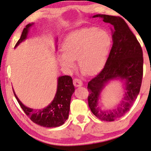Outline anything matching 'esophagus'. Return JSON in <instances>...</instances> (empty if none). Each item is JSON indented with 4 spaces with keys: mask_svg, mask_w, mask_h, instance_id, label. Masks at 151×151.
I'll use <instances>...</instances> for the list:
<instances>
[{
    "mask_svg": "<svg viewBox=\"0 0 151 151\" xmlns=\"http://www.w3.org/2000/svg\"><path fill=\"white\" fill-rule=\"evenodd\" d=\"M73 83L75 87H80V86H82V85H83L82 81L79 79H74L73 80Z\"/></svg>",
    "mask_w": 151,
    "mask_h": 151,
    "instance_id": "1",
    "label": "esophagus"
}]
</instances>
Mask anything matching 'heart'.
<instances>
[{
	"label": "heart",
	"instance_id": "1",
	"mask_svg": "<svg viewBox=\"0 0 151 151\" xmlns=\"http://www.w3.org/2000/svg\"><path fill=\"white\" fill-rule=\"evenodd\" d=\"M111 45V37L106 30L96 27L77 29L63 40L59 61L65 69L72 70L76 66L74 60L77 59L83 73L92 75L104 68Z\"/></svg>",
	"mask_w": 151,
	"mask_h": 151
}]
</instances>
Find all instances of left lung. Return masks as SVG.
Segmentation results:
<instances>
[{"mask_svg":"<svg viewBox=\"0 0 151 151\" xmlns=\"http://www.w3.org/2000/svg\"><path fill=\"white\" fill-rule=\"evenodd\" d=\"M112 26V47L101 72L88 82V106L98 119L112 122L122 117L137 97L143 76V52L135 36L124 20L119 17L96 14ZM119 80L125 90L122 100L112 109L99 107L101 92L111 81Z\"/></svg>","mask_w":151,"mask_h":151,"instance_id":"1","label":"left lung"}]
</instances>
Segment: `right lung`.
Masks as SVG:
<instances>
[{"mask_svg": "<svg viewBox=\"0 0 151 151\" xmlns=\"http://www.w3.org/2000/svg\"><path fill=\"white\" fill-rule=\"evenodd\" d=\"M33 25L34 23H32L25 26L21 38L16 44L15 48L27 39L30 27ZM74 92V86L72 77L65 75L58 78L57 89L55 98L47 107L43 109H33L27 107L20 101L14 91V94L24 112L34 123L43 127L55 128L63 125L68 119L71 96Z\"/></svg>", "mask_w": 151, "mask_h": 151, "instance_id": "add662e5", "label": "right lung"}]
</instances>
